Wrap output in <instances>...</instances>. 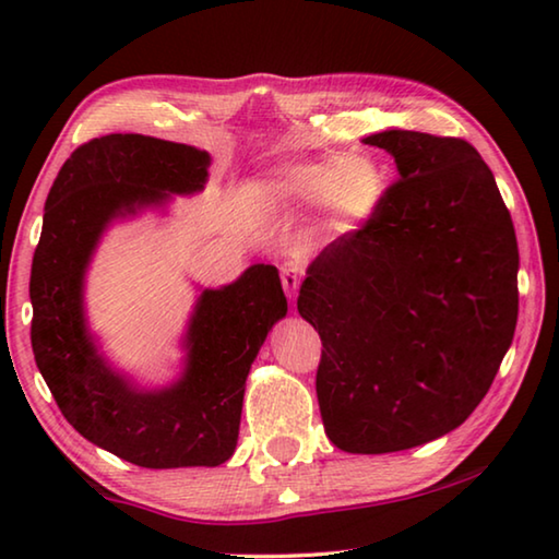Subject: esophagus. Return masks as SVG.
<instances>
[{
  "mask_svg": "<svg viewBox=\"0 0 559 559\" xmlns=\"http://www.w3.org/2000/svg\"><path fill=\"white\" fill-rule=\"evenodd\" d=\"M281 281H283V290H286L288 298L298 296L300 281H302V266L298 261H283L281 263Z\"/></svg>",
  "mask_w": 559,
  "mask_h": 559,
  "instance_id": "34e87169",
  "label": "esophagus"
}]
</instances>
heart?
I'll return each mask as SVG.
<instances>
[{
    "label": "heart",
    "mask_w": 559,
    "mask_h": 559,
    "mask_svg": "<svg viewBox=\"0 0 559 559\" xmlns=\"http://www.w3.org/2000/svg\"><path fill=\"white\" fill-rule=\"evenodd\" d=\"M266 192L283 202L318 204L328 229L345 236L362 229L380 212L386 179L370 157L288 159L271 169Z\"/></svg>",
    "instance_id": "obj_1"
}]
</instances>
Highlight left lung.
<instances>
[{"mask_svg":"<svg viewBox=\"0 0 559 559\" xmlns=\"http://www.w3.org/2000/svg\"><path fill=\"white\" fill-rule=\"evenodd\" d=\"M400 179L380 212L308 266L298 313L318 330L328 439L347 453L421 447L468 419L518 323V241L478 150L461 138H365Z\"/></svg>","mask_w":559,"mask_h":559,"instance_id":"left-lung-1","label":"left lung"}]
</instances>
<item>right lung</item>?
Returning a JSON list of instances; mask_svg holds the SVG:
<instances>
[{
  "mask_svg": "<svg viewBox=\"0 0 559 559\" xmlns=\"http://www.w3.org/2000/svg\"><path fill=\"white\" fill-rule=\"evenodd\" d=\"M210 155L147 135L93 138L75 147L46 197L32 261V349L66 421L96 447L143 468L219 466L239 439L246 377L269 330L288 313L276 266L257 263L206 288L185 337L182 377L138 390L112 370L83 316V276L116 216L200 192Z\"/></svg>",
  "mask_w": 559,
  "mask_h": 559,
  "instance_id": "obj_1",
  "label": "right lung"
}]
</instances>
